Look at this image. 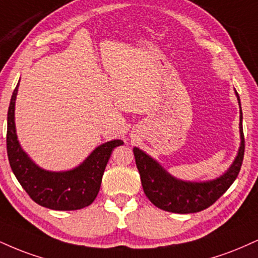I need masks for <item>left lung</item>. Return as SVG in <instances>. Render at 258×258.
Listing matches in <instances>:
<instances>
[{"instance_id": "left-lung-1", "label": "left lung", "mask_w": 258, "mask_h": 258, "mask_svg": "<svg viewBox=\"0 0 258 258\" xmlns=\"http://www.w3.org/2000/svg\"><path fill=\"white\" fill-rule=\"evenodd\" d=\"M240 115H239V133L240 147L237 156L229 168L218 178L206 181H187L175 178L167 172L156 160L137 147L133 148L136 164L141 175L143 190L149 201L160 209L176 214L197 213L207 209L215 203L233 184L240 170L244 159L243 111L240 98L235 91Z\"/></svg>"}]
</instances>
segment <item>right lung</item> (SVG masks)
I'll use <instances>...</instances> for the list:
<instances>
[{
  "label": "right lung",
  "instance_id": "right-lung-1",
  "mask_svg": "<svg viewBox=\"0 0 258 258\" xmlns=\"http://www.w3.org/2000/svg\"><path fill=\"white\" fill-rule=\"evenodd\" d=\"M20 83V80H19ZM18 83L7 116V154L18 181L39 206L52 210H77L90 206L97 197L102 176L114 148L122 145L120 139L98 145L79 166L68 170H46L24 151L15 127V101Z\"/></svg>",
  "mask_w": 258,
  "mask_h": 258
}]
</instances>
